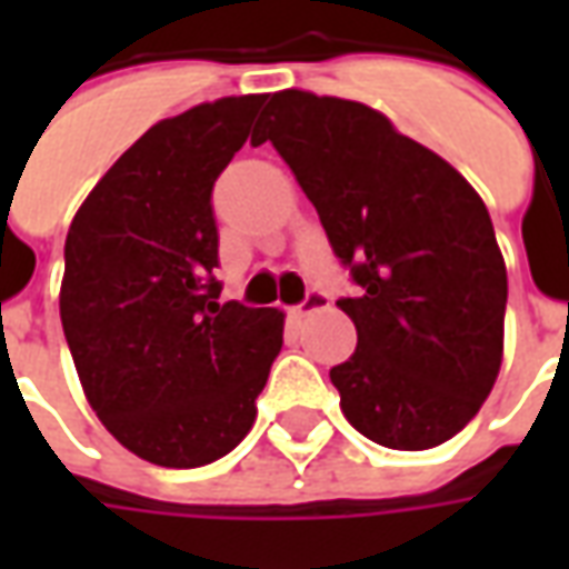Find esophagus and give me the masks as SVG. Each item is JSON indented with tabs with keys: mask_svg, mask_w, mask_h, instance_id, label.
Segmentation results:
<instances>
[{
	"mask_svg": "<svg viewBox=\"0 0 569 569\" xmlns=\"http://www.w3.org/2000/svg\"><path fill=\"white\" fill-rule=\"evenodd\" d=\"M329 308V296L320 292V289H308V296L305 301L296 308V317H308V313H317V310Z\"/></svg>",
	"mask_w": 569,
	"mask_h": 569,
	"instance_id": "34e87169",
	"label": "esophagus"
}]
</instances>
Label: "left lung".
Instances as JSON below:
<instances>
[{
  "mask_svg": "<svg viewBox=\"0 0 569 569\" xmlns=\"http://www.w3.org/2000/svg\"><path fill=\"white\" fill-rule=\"evenodd\" d=\"M259 128L359 286L338 298L357 350L329 371L345 418L396 451L448 441L476 418L502 362L509 286L485 200L353 100L280 91Z\"/></svg>",
  "mask_w": 569,
  "mask_h": 569,
  "instance_id": "8db88e82",
  "label": "left lung"
}]
</instances>
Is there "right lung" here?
<instances>
[{"mask_svg": "<svg viewBox=\"0 0 569 569\" xmlns=\"http://www.w3.org/2000/svg\"><path fill=\"white\" fill-rule=\"evenodd\" d=\"M264 93L222 97L142 133L69 224L60 320L88 402L128 451L194 469L256 420L283 313L219 305L212 186Z\"/></svg>", "mask_w": 569, "mask_h": 569, "instance_id": "obj_1", "label": "right lung"}]
</instances>
